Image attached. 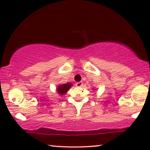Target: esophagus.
<instances>
[{
    "mask_svg": "<svg viewBox=\"0 0 150 150\" xmlns=\"http://www.w3.org/2000/svg\"><path fill=\"white\" fill-rule=\"evenodd\" d=\"M83 85V83H82V82H79V83H76V86L78 87H81Z\"/></svg>",
    "mask_w": 150,
    "mask_h": 150,
    "instance_id": "34e87169",
    "label": "esophagus"
}]
</instances>
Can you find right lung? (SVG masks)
Instances as JSON below:
<instances>
[{
	"mask_svg": "<svg viewBox=\"0 0 150 150\" xmlns=\"http://www.w3.org/2000/svg\"><path fill=\"white\" fill-rule=\"evenodd\" d=\"M71 87H72V84L71 83H67L65 84H62V85H59L57 87V93L61 96H64Z\"/></svg>",
	"mask_w": 150,
	"mask_h": 150,
	"instance_id": "obj_1",
	"label": "right lung"
}]
</instances>
